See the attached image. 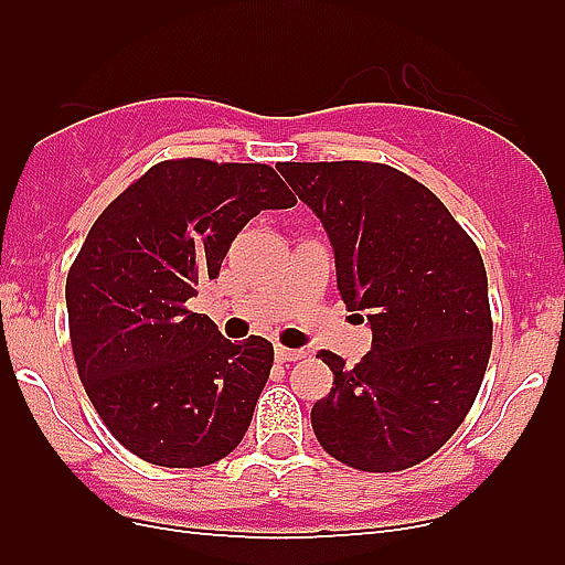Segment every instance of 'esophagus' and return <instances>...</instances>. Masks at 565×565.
I'll return each mask as SVG.
<instances>
[{
  "label": "esophagus",
  "instance_id": "34e87169",
  "mask_svg": "<svg viewBox=\"0 0 565 565\" xmlns=\"http://www.w3.org/2000/svg\"><path fill=\"white\" fill-rule=\"evenodd\" d=\"M303 358V350H289V347H276V361L278 363H292V361H300Z\"/></svg>",
  "mask_w": 565,
  "mask_h": 565
}]
</instances>
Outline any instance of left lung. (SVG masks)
I'll use <instances>...</instances> for the list:
<instances>
[{"label":"left lung","mask_w":565,"mask_h":565,"mask_svg":"<svg viewBox=\"0 0 565 565\" xmlns=\"http://www.w3.org/2000/svg\"><path fill=\"white\" fill-rule=\"evenodd\" d=\"M322 221L347 309L372 324L355 369L322 350L333 388L311 407L319 446L366 472L429 459L470 413L492 352L483 259L446 204L385 163H281Z\"/></svg>","instance_id":"left-lung-1"}]
</instances>
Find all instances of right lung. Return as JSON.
Here are the masks:
<instances>
[{
    "instance_id": "right-lung-1",
    "label": "right lung",
    "mask_w": 565,
    "mask_h": 565,
    "mask_svg": "<svg viewBox=\"0 0 565 565\" xmlns=\"http://www.w3.org/2000/svg\"><path fill=\"white\" fill-rule=\"evenodd\" d=\"M265 163L161 161L98 215L65 284L78 377L114 437L161 467L241 446L273 366L262 335L230 341L188 309L259 210L292 207Z\"/></svg>"
}]
</instances>
